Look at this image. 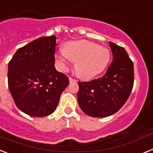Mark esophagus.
I'll list each match as a JSON object with an SVG mask.
<instances>
[{
    "mask_svg": "<svg viewBox=\"0 0 153 153\" xmlns=\"http://www.w3.org/2000/svg\"><path fill=\"white\" fill-rule=\"evenodd\" d=\"M69 81H70V83H74V82H76V79H73V78H71V77H70L69 78Z\"/></svg>",
    "mask_w": 153,
    "mask_h": 153,
    "instance_id": "1",
    "label": "esophagus"
}]
</instances>
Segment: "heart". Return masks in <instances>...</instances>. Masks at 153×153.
Here are the masks:
<instances>
[{
    "instance_id": "heart-1",
    "label": "heart",
    "mask_w": 153,
    "mask_h": 153,
    "mask_svg": "<svg viewBox=\"0 0 153 153\" xmlns=\"http://www.w3.org/2000/svg\"><path fill=\"white\" fill-rule=\"evenodd\" d=\"M60 67L67 70L71 61L75 62V70L79 77L91 79L103 71L110 60V53L88 40L71 41L66 44L64 50L56 55Z\"/></svg>"
}]
</instances>
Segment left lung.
I'll return each mask as SVG.
<instances>
[{
  "instance_id": "obj_1",
  "label": "left lung",
  "mask_w": 153,
  "mask_h": 153,
  "mask_svg": "<svg viewBox=\"0 0 153 153\" xmlns=\"http://www.w3.org/2000/svg\"><path fill=\"white\" fill-rule=\"evenodd\" d=\"M113 62L106 74L88 82H78L77 102L83 113L106 117L121 109L133 86V63L123 47L109 42Z\"/></svg>"
}]
</instances>
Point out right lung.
<instances>
[{
  "mask_svg": "<svg viewBox=\"0 0 153 153\" xmlns=\"http://www.w3.org/2000/svg\"><path fill=\"white\" fill-rule=\"evenodd\" d=\"M56 37L41 36L17 50L8 63V87L19 109L35 117L55 111L69 84L54 67Z\"/></svg>",
  "mask_w": 153,
  "mask_h": 153,
  "instance_id": "1",
  "label": "right lung"
}]
</instances>
